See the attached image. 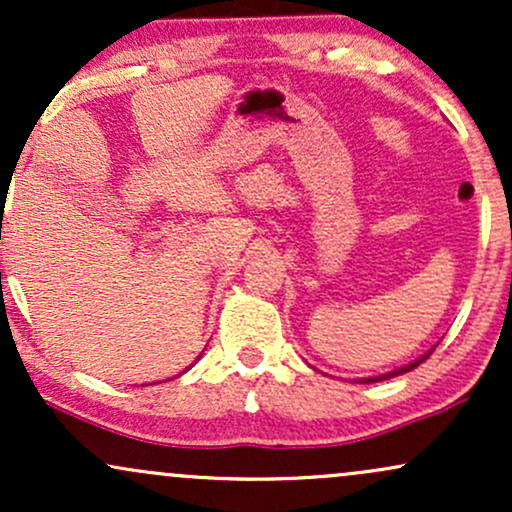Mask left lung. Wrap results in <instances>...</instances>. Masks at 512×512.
<instances>
[{
    "label": "left lung",
    "instance_id": "left-lung-1",
    "mask_svg": "<svg viewBox=\"0 0 512 512\" xmlns=\"http://www.w3.org/2000/svg\"><path fill=\"white\" fill-rule=\"evenodd\" d=\"M433 351H428L426 356H421L419 361H414V363H409V366H402V368H397V370H392V373H385V375H378V378H366V383H378V380H387V378H395V375H404V373H409V370H414L416 366H419V363H424L428 356H431Z\"/></svg>",
    "mask_w": 512,
    "mask_h": 512
}]
</instances>
